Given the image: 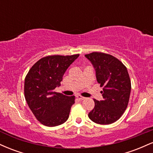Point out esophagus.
Instances as JSON below:
<instances>
[{
	"mask_svg": "<svg viewBox=\"0 0 153 153\" xmlns=\"http://www.w3.org/2000/svg\"><path fill=\"white\" fill-rule=\"evenodd\" d=\"M77 98H78L79 100H80V101H82V100H84L85 99V97H82V96H77Z\"/></svg>",
	"mask_w": 153,
	"mask_h": 153,
	"instance_id": "1",
	"label": "esophagus"
}]
</instances>
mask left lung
<instances>
[{
    "label": "left lung",
    "mask_w": 153,
    "mask_h": 153,
    "mask_svg": "<svg viewBox=\"0 0 153 153\" xmlns=\"http://www.w3.org/2000/svg\"><path fill=\"white\" fill-rule=\"evenodd\" d=\"M96 71V80L103 87V99H94L95 106L88 117L100 124L115 122L125 111L131 92V81L123 63L111 54L94 52L85 54Z\"/></svg>",
    "instance_id": "obj_1"
}]
</instances>
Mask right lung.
I'll use <instances>...</instances> for the list:
<instances>
[{"instance_id": "add662e5", "label": "right lung", "mask_w": 153, "mask_h": 153, "mask_svg": "<svg viewBox=\"0 0 153 153\" xmlns=\"http://www.w3.org/2000/svg\"><path fill=\"white\" fill-rule=\"evenodd\" d=\"M73 55H50L31 68L24 81V96L36 119L47 127L60 125L68 120L75 96L54 92L60 85L68 67L78 57Z\"/></svg>"}]
</instances>
